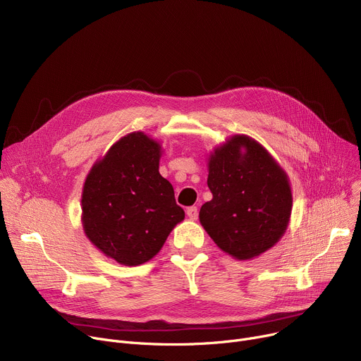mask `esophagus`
<instances>
[{
    "label": "esophagus",
    "mask_w": 361,
    "mask_h": 361,
    "mask_svg": "<svg viewBox=\"0 0 361 361\" xmlns=\"http://www.w3.org/2000/svg\"><path fill=\"white\" fill-rule=\"evenodd\" d=\"M187 216L191 221H196L199 218V209L196 206H191L187 209Z\"/></svg>",
    "instance_id": "1"
}]
</instances>
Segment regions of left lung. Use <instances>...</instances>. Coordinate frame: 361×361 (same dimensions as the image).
Wrapping results in <instances>:
<instances>
[{
	"label": "left lung",
	"instance_id": "left-lung-1",
	"mask_svg": "<svg viewBox=\"0 0 361 361\" xmlns=\"http://www.w3.org/2000/svg\"><path fill=\"white\" fill-rule=\"evenodd\" d=\"M213 199L199 213L213 243L236 259H252L273 248L289 226L290 181L261 143L233 135L207 161Z\"/></svg>",
	"mask_w": 361,
	"mask_h": 361
}]
</instances>
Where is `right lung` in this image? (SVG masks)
<instances>
[{"label": "right lung", "mask_w": 361, "mask_h": 361, "mask_svg": "<svg viewBox=\"0 0 361 361\" xmlns=\"http://www.w3.org/2000/svg\"><path fill=\"white\" fill-rule=\"evenodd\" d=\"M161 155L158 140L132 132L113 143L85 178V236L122 266H140L154 258L184 219L171 183L159 174Z\"/></svg>", "instance_id": "add662e5"}]
</instances>
